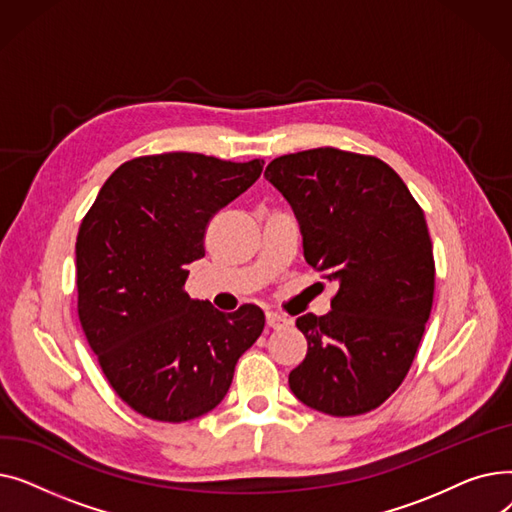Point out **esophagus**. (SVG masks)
<instances>
[{
	"label": "esophagus",
	"instance_id": "esophagus-1",
	"mask_svg": "<svg viewBox=\"0 0 512 512\" xmlns=\"http://www.w3.org/2000/svg\"><path fill=\"white\" fill-rule=\"evenodd\" d=\"M265 321H267V326L274 328V330L284 328V326H288V324H290V319H288L286 315L276 313V311H267V313H265Z\"/></svg>",
	"mask_w": 512,
	"mask_h": 512
}]
</instances>
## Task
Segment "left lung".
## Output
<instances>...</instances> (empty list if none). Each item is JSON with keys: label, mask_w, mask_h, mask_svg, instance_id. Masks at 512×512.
<instances>
[{"label": "left lung", "mask_w": 512, "mask_h": 512, "mask_svg": "<svg viewBox=\"0 0 512 512\" xmlns=\"http://www.w3.org/2000/svg\"><path fill=\"white\" fill-rule=\"evenodd\" d=\"M265 178L297 215L307 263L338 284L330 313L297 319L307 357L290 390L334 417L378 409L407 378L432 313L423 209L382 159L334 147L276 157Z\"/></svg>", "instance_id": "8db88e82"}]
</instances>
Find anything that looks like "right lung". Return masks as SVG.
<instances>
[{"mask_svg":"<svg viewBox=\"0 0 512 512\" xmlns=\"http://www.w3.org/2000/svg\"><path fill=\"white\" fill-rule=\"evenodd\" d=\"M263 159L134 157L105 180L76 236L78 319L116 394L168 423L224 400L265 326L257 305L222 313L186 294L209 220L261 176Z\"/></svg>","mask_w":512,"mask_h":512,"instance_id":"right-lung-1","label":"right lung"}]
</instances>
